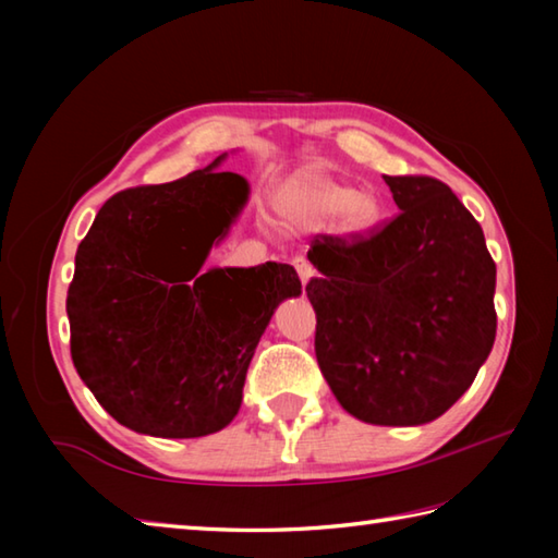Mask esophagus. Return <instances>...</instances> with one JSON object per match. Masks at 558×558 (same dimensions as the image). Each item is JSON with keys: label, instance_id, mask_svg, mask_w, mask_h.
<instances>
[{"label": "esophagus", "instance_id": "obj_1", "mask_svg": "<svg viewBox=\"0 0 558 558\" xmlns=\"http://www.w3.org/2000/svg\"><path fill=\"white\" fill-rule=\"evenodd\" d=\"M292 266H295V270H298V276H300V282H302V286H307V282L315 278V268L310 266V260H307V258L298 256L295 260H292Z\"/></svg>", "mask_w": 558, "mask_h": 558}]
</instances>
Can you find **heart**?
I'll return each mask as SVG.
<instances>
[{
  "label": "heart",
  "mask_w": 558,
  "mask_h": 558,
  "mask_svg": "<svg viewBox=\"0 0 558 558\" xmlns=\"http://www.w3.org/2000/svg\"><path fill=\"white\" fill-rule=\"evenodd\" d=\"M280 211L300 226H319L335 219V231L347 241H362L379 229L386 204L374 186H354L344 179L307 172L292 179L280 194Z\"/></svg>",
  "instance_id": "obj_1"
}]
</instances>
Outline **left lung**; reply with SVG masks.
I'll return each instance as SVG.
<instances>
[{"mask_svg": "<svg viewBox=\"0 0 558 558\" xmlns=\"http://www.w3.org/2000/svg\"><path fill=\"white\" fill-rule=\"evenodd\" d=\"M401 214L372 239H325L307 258L315 354L335 399L372 426H423L493 352L497 268L485 233L438 179L386 177Z\"/></svg>", "mask_w": 558, "mask_h": 558, "instance_id": "obj_1", "label": "left lung"}]
</instances>
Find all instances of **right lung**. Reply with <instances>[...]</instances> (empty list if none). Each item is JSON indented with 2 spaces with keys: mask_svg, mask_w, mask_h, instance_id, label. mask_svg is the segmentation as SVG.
<instances>
[{
  "mask_svg": "<svg viewBox=\"0 0 558 558\" xmlns=\"http://www.w3.org/2000/svg\"><path fill=\"white\" fill-rule=\"evenodd\" d=\"M223 153L184 179L120 192L75 253L65 300L75 372L120 426L202 438L229 426L245 372L282 300L288 263L204 268L251 196Z\"/></svg>",
  "mask_w": 558,
  "mask_h": 558,
  "instance_id": "add662e5",
  "label": "right lung"
}]
</instances>
